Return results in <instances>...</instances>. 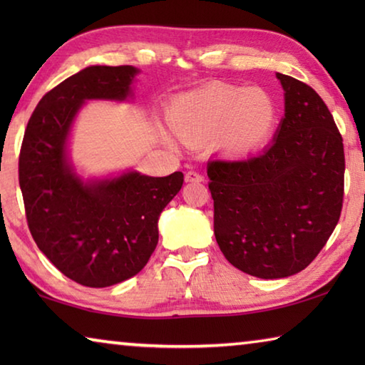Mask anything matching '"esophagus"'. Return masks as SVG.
<instances>
[{"label":"esophagus","mask_w":365,"mask_h":365,"mask_svg":"<svg viewBox=\"0 0 365 365\" xmlns=\"http://www.w3.org/2000/svg\"><path fill=\"white\" fill-rule=\"evenodd\" d=\"M185 180H187V182H202V180H205V177H202L200 172L190 170V172H187V174H185Z\"/></svg>","instance_id":"esophagus-1"}]
</instances>
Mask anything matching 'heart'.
I'll list each match as a JSON object with an SVG mask.
<instances>
[{"label":"heart","instance_id":"obj_1","mask_svg":"<svg viewBox=\"0 0 365 365\" xmlns=\"http://www.w3.org/2000/svg\"><path fill=\"white\" fill-rule=\"evenodd\" d=\"M168 120L187 143L215 138L222 150L250 153L269 140L277 122V108L262 88L211 83L175 98Z\"/></svg>","mask_w":365,"mask_h":365}]
</instances>
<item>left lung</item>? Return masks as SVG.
<instances>
[{
    "instance_id": "left-lung-1",
    "label": "left lung",
    "mask_w": 365,
    "mask_h": 365,
    "mask_svg": "<svg viewBox=\"0 0 365 365\" xmlns=\"http://www.w3.org/2000/svg\"><path fill=\"white\" fill-rule=\"evenodd\" d=\"M285 115L264 151L207 164L214 235L228 262L257 279L306 269L343 207V138L311 86L277 72Z\"/></svg>"
}]
</instances>
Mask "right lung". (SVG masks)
<instances>
[{
  "mask_svg": "<svg viewBox=\"0 0 365 365\" xmlns=\"http://www.w3.org/2000/svg\"><path fill=\"white\" fill-rule=\"evenodd\" d=\"M138 72L90 66L73 73L41 98L24 133L19 185L30 233L54 267L83 287L115 285L145 267L159 240V215L183 185L182 172L83 180L67 156L85 101H125Z\"/></svg>",
  "mask_w": 365,
  "mask_h": 365,
  "instance_id": "1",
  "label": "right lung"
}]
</instances>
